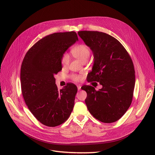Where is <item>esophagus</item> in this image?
Returning <instances> with one entry per match:
<instances>
[{"label":"esophagus","instance_id":"esophagus-1","mask_svg":"<svg viewBox=\"0 0 155 155\" xmlns=\"http://www.w3.org/2000/svg\"><path fill=\"white\" fill-rule=\"evenodd\" d=\"M77 88H78V91H80L81 86L80 85H77Z\"/></svg>","mask_w":155,"mask_h":155}]
</instances>
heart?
<instances>
[{
    "label": "heart",
    "instance_id": "obj_1",
    "mask_svg": "<svg viewBox=\"0 0 155 155\" xmlns=\"http://www.w3.org/2000/svg\"><path fill=\"white\" fill-rule=\"evenodd\" d=\"M71 53L75 58L79 59L82 61H87L91 55V49L85 44H79L75 46L71 50ZM70 61V57L67 53H64L61 58V63L63 67L68 65ZM71 78L75 82H79L81 77L77 75H71Z\"/></svg>",
    "mask_w": 155,
    "mask_h": 155
}]
</instances>
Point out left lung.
Listing matches in <instances>:
<instances>
[{"label":"left lung","mask_w":155,"mask_h":155,"mask_svg":"<svg viewBox=\"0 0 155 155\" xmlns=\"http://www.w3.org/2000/svg\"><path fill=\"white\" fill-rule=\"evenodd\" d=\"M78 34L94 54L88 82L95 81L102 86L97 91L90 85L82 87L87 94V109L102 123H114L124 114L132 102L135 85L133 61L124 47L109 35L90 31Z\"/></svg>","instance_id":"left-lung-1"}]
</instances>
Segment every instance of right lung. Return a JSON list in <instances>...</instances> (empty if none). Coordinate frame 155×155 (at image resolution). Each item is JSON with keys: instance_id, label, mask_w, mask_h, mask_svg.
Instances as JSON below:
<instances>
[{"instance_id": "right-lung-1", "label": "right lung", "mask_w": 155, "mask_h": 155, "mask_svg": "<svg viewBox=\"0 0 155 155\" xmlns=\"http://www.w3.org/2000/svg\"><path fill=\"white\" fill-rule=\"evenodd\" d=\"M78 40L74 31L48 35L29 49L22 61L23 98L33 116L46 126L63 124L73 110L77 86L68 84L58 91L54 76L62 69V55Z\"/></svg>"}]
</instances>
